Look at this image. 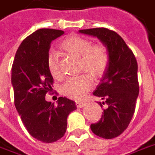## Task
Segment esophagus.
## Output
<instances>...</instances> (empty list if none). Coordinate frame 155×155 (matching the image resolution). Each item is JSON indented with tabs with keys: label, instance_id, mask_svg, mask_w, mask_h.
I'll return each mask as SVG.
<instances>
[{
	"label": "esophagus",
	"instance_id": "obj_1",
	"mask_svg": "<svg viewBox=\"0 0 155 155\" xmlns=\"http://www.w3.org/2000/svg\"><path fill=\"white\" fill-rule=\"evenodd\" d=\"M85 102H83V101H76L75 102V105H76V107L79 108L83 107L84 106H85Z\"/></svg>",
	"mask_w": 155,
	"mask_h": 155
}]
</instances>
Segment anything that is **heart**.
I'll return each instance as SVG.
<instances>
[{"label": "heart", "instance_id": "obj_1", "mask_svg": "<svg viewBox=\"0 0 155 155\" xmlns=\"http://www.w3.org/2000/svg\"><path fill=\"white\" fill-rule=\"evenodd\" d=\"M60 48L68 54L79 58V70L85 71L93 78H100L106 72L109 64V53L102 44H93L85 38L72 35L63 40ZM48 70L53 77L62 79L59 65V56L55 52L48 53ZM91 80L87 74L70 77L62 85L64 96L74 100H81L91 87Z\"/></svg>", "mask_w": 155, "mask_h": 155}]
</instances>
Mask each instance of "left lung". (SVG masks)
Returning <instances> with one entry per match:
<instances>
[{
  "label": "left lung",
  "mask_w": 155,
  "mask_h": 155,
  "mask_svg": "<svg viewBox=\"0 0 155 155\" xmlns=\"http://www.w3.org/2000/svg\"><path fill=\"white\" fill-rule=\"evenodd\" d=\"M80 32L97 37L107 47L109 64L101 82L93 95L102 99L101 107L107 105L101 119L91 125L101 138H114L126 130L135 111L139 92L138 63L134 53L122 37L105 28L83 29Z\"/></svg>",
  "instance_id": "obj_1"
}]
</instances>
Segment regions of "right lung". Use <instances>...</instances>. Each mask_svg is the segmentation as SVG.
<instances>
[{
  "instance_id": "1",
  "label": "right lung",
  "mask_w": 155,
  "mask_h": 155,
  "mask_svg": "<svg viewBox=\"0 0 155 155\" xmlns=\"http://www.w3.org/2000/svg\"><path fill=\"white\" fill-rule=\"evenodd\" d=\"M64 33L51 28L32 32L19 46L12 67L16 109L29 134L44 143L62 138L66 132L67 117L76 109L74 101L66 97H59L57 106L45 100L54 84L48 70V54L52 41Z\"/></svg>"
}]
</instances>
